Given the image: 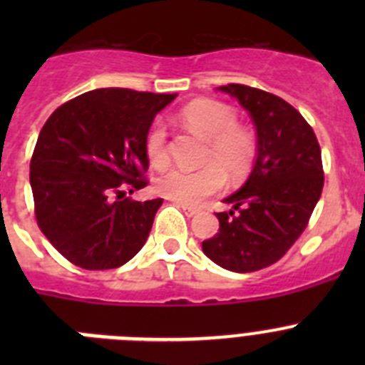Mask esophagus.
I'll return each mask as SVG.
<instances>
[{
  "mask_svg": "<svg viewBox=\"0 0 365 365\" xmlns=\"http://www.w3.org/2000/svg\"><path fill=\"white\" fill-rule=\"evenodd\" d=\"M177 206H179L180 210L185 212L186 215H188V217H193V215H197L199 214V210L197 208H192V206H188V205H182V202H175Z\"/></svg>",
  "mask_w": 365,
  "mask_h": 365,
  "instance_id": "1",
  "label": "esophagus"
}]
</instances>
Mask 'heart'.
I'll use <instances>...</instances> for the list:
<instances>
[{
    "mask_svg": "<svg viewBox=\"0 0 365 365\" xmlns=\"http://www.w3.org/2000/svg\"><path fill=\"white\" fill-rule=\"evenodd\" d=\"M180 120L208 140L205 163L212 164L193 172L168 168L155 177L153 188L172 201L199 205L222 188V172L232 179L247 173L256 153V140L247 128L237 124L234 109L215 100H195L180 111ZM144 150L151 166L163 168L168 163L166 130L163 124H155L148 131Z\"/></svg>",
    "mask_w": 365,
    "mask_h": 365,
    "instance_id": "obj_1",
    "label": "heart"
}]
</instances>
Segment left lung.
Here are the masks:
<instances>
[{"label": "left lung", "mask_w": 365, "mask_h": 365, "mask_svg": "<svg viewBox=\"0 0 365 365\" xmlns=\"http://www.w3.org/2000/svg\"><path fill=\"white\" fill-rule=\"evenodd\" d=\"M248 111L256 125V160L237 192L222 202L219 232L202 252L232 272L272 265L294 245L324 188L322 151L307 120L289 102L256 87H217Z\"/></svg>", "instance_id": "1"}]
</instances>
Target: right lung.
I'll use <instances>...</instances> for the list:
<instances>
[{
	"mask_svg": "<svg viewBox=\"0 0 365 365\" xmlns=\"http://www.w3.org/2000/svg\"><path fill=\"white\" fill-rule=\"evenodd\" d=\"M175 96L95 89L60 106L41 128L31 160L38 227L76 267L117 269L146 243L163 199H122L120 186H146V135Z\"/></svg>",
	"mask_w": 365,
	"mask_h": 365,
	"instance_id": "1",
	"label": "right lung"
}]
</instances>
